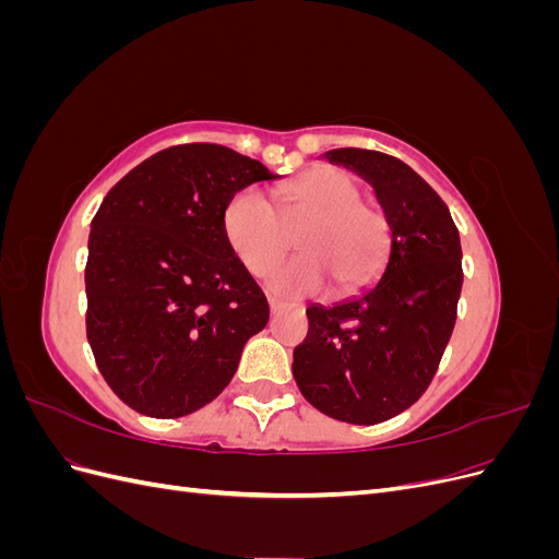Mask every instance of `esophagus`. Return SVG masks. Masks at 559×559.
Masks as SVG:
<instances>
[{"instance_id": "esophagus-1", "label": "esophagus", "mask_w": 559, "mask_h": 559, "mask_svg": "<svg viewBox=\"0 0 559 559\" xmlns=\"http://www.w3.org/2000/svg\"><path fill=\"white\" fill-rule=\"evenodd\" d=\"M267 302H270V312H273V314H280V312H284V310L298 308V306H294V302H286V300H280V298H270Z\"/></svg>"}]
</instances>
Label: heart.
I'll use <instances>...</instances> for the list:
<instances>
[{"label": "heart", "instance_id": "obj_1", "mask_svg": "<svg viewBox=\"0 0 559 559\" xmlns=\"http://www.w3.org/2000/svg\"><path fill=\"white\" fill-rule=\"evenodd\" d=\"M274 210L259 189H242L226 202L224 235L253 275H265L292 249L298 230L300 257L275 267L267 284L282 294H312L331 284L335 296L359 294L373 284L392 251L386 212L361 198V186L333 165L282 183Z\"/></svg>", "mask_w": 559, "mask_h": 559}]
</instances>
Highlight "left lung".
<instances>
[{
    "mask_svg": "<svg viewBox=\"0 0 559 559\" xmlns=\"http://www.w3.org/2000/svg\"><path fill=\"white\" fill-rule=\"evenodd\" d=\"M331 163L373 183L392 224L382 280L359 298L306 310L308 337L294 378L319 413L378 425L427 392L454 329L462 245L450 210L403 160L370 148H333Z\"/></svg>",
    "mask_w": 559,
    "mask_h": 559,
    "instance_id": "1",
    "label": "left lung"
}]
</instances>
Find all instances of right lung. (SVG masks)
<instances>
[{
    "instance_id": "right-lung-1",
    "label": "right lung",
    "mask_w": 559,
    "mask_h": 559,
    "mask_svg": "<svg viewBox=\"0 0 559 559\" xmlns=\"http://www.w3.org/2000/svg\"><path fill=\"white\" fill-rule=\"evenodd\" d=\"M222 144L158 151L118 181L91 224L86 335L132 411L173 419L233 380L270 308L222 226L230 195L275 179Z\"/></svg>"
}]
</instances>
